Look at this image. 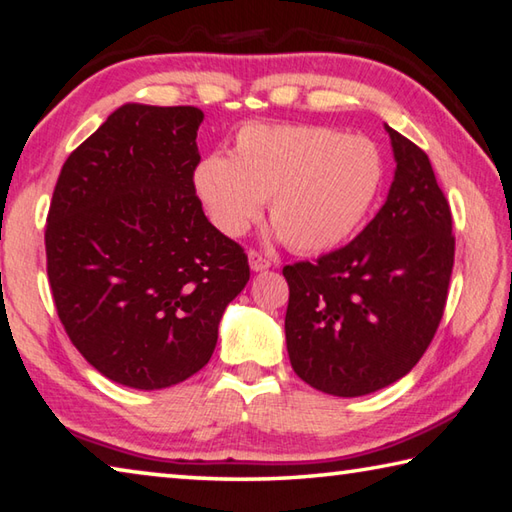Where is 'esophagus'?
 <instances>
[{
	"instance_id": "esophagus-1",
	"label": "esophagus",
	"mask_w": 512,
	"mask_h": 512,
	"mask_svg": "<svg viewBox=\"0 0 512 512\" xmlns=\"http://www.w3.org/2000/svg\"><path fill=\"white\" fill-rule=\"evenodd\" d=\"M247 258H249V267H252V272H265V269L272 267V263H269L263 254L254 252V249H249Z\"/></svg>"
}]
</instances>
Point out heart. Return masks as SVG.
<instances>
[{"instance_id":"1","label":"heart","mask_w":512,"mask_h":512,"mask_svg":"<svg viewBox=\"0 0 512 512\" xmlns=\"http://www.w3.org/2000/svg\"><path fill=\"white\" fill-rule=\"evenodd\" d=\"M381 185L383 156L372 140L314 124H249L231 158L214 153L194 169L196 196L220 234L243 236L267 200L274 236L303 254L341 245Z\"/></svg>"}]
</instances>
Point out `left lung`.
Listing matches in <instances>:
<instances>
[{
  "label": "left lung",
  "instance_id": "8db88e82",
  "mask_svg": "<svg viewBox=\"0 0 512 512\" xmlns=\"http://www.w3.org/2000/svg\"><path fill=\"white\" fill-rule=\"evenodd\" d=\"M385 131L397 169L379 214L336 252L283 267L289 363L334 397L376 392L419 363L455 263L450 207L428 156Z\"/></svg>",
  "mask_w": 512,
  "mask_h": 512
}]
</instances>
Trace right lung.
I'll use <instances>...</instances> for the list:
<instances>
[{
    "instance_id": "add662e5",
    "label": "right lung",
    "mask_w": 512,
    "mask_h": 512,
    "mask_svg": "<svg viewBox=\"0 0 512 512\" xmlns=\"http://www.w3.org/2000/svg\"><path fill=\"white\" fill-rule=\"evenodd\" d=\"M196 106L122 104L64 162L46 220L57 316L95 370L136 390L205 368L243 292V247L194 189Z\"/></svg>"
}]
</instances>
